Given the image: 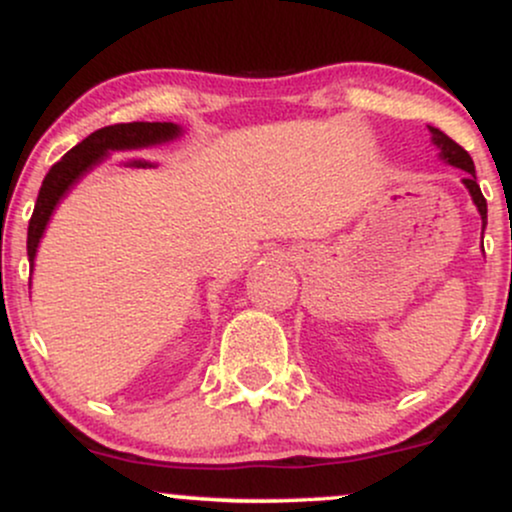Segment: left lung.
Instances as JSON below:
<instances>
[{
	"instance_id": "1",
	"label": "left lung",
	"mask_w": 512,
	"mask_h": 512,
	"mask_svg": "<svg viewBox=\"0 0 512 512\" xmlns=\"http://www.w3.org/2000/svg\"><path fill=\"white\" fill-rule=\"evenodd\" d=\"M428 132H431V142L436 144V149L440 151V158H443L448 166H455L464 170V178H462V185L469 190V197H472L474 207H477L479 216H481V228H486V199L481 195V187L477 182V173H474V161L472 156L467 154V151L462 149L460 144L452 142L445 132H440L438 127H431L428 125Z\"/></svg>"
}]
</instances>
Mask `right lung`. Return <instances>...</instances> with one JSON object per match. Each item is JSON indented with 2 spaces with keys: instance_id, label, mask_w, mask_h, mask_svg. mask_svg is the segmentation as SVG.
<instances>
[{
  "instance_id": "1",
  "label": "right lung",
  "mask_w": 512,
  "mask_h": 512,
  "mask_svg": "<svg viewBox=\"0 0 512 512\" xmlns=\"http://www.w3.org/2000/svg\"><path fill=\"white\" fill-rule=\"evenodd\" d=\"M182 134H185V129L175 125V122H122V125L96 129L93 134H88L84 142L69 149L50 168L43 185H40L38 202H35L31 223H28L26 250L31 267L35 264L38 245L45 236V228H48L57 204L72 192L76 182L91 173L96 166H101L110 154H117V151L154 149V146L175 142ZM28 286H31V281H28Z\"/></svg>"
}]
</instances>
